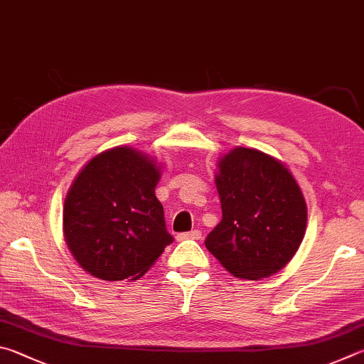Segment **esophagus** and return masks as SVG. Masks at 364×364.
I'll return each mask as SVG.
<instances>
[{"mask_svg":"<svg viewBox=\"0 0 364 364\" xmlns=\"http://www.w3.org/2000/svg\"><path fill=\"white\" fill-rule=\"evenodd\" d=\"M176 238H177V241H183V240H200V238H201V232H200V230H192V232H186V233H178Z\"/></svg>","mask_w":364,"mask_h":364,"instance_id":"34e87169","label":"esophagus"}]
</instances>
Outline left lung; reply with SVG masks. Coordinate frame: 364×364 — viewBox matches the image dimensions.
Instances as JSON below:
<instances>
[{
    "label": "left lung",
    "instance_id": "left-lung-1",
    "mask_svg": "<svg viewBox=\"0 0 364 364\" xmlns=\"http://www.w3.org/2000/svg\"><path fill=\"white\" fill-rule=\"evenodd\" d=\"M218 166L222 220L208 235V251L237 278L275 275L307 228L301 187L282 161L256 149L237 146Z\"/></svg>",
    "mask_w": 364,
    "mask_h": 364
}]
</instances>
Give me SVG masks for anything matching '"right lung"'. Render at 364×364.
I'll return each mask as SVG.
<instances>
[{
    "label": "right lung",
    "instance_id": "right-lung-1",
    "mask_svg": "<svg viewBox=\"0 0 364 364\" xmlns=\"http://www.w3.org/2000/svg\"><path fill=\"white\" fill-rule=\"evenodd\" d=\"M155 159L131 146L95 155L63 203V237L76 262L105 282L137 279L172 243L155 195Z\"/></svg>",
    "mask_w": 364,
    "mask_h": 364
}]
</instances>
